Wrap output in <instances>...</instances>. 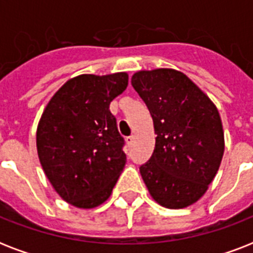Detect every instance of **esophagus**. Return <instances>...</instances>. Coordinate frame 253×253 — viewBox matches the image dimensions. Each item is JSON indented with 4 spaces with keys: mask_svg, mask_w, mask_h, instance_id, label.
I'll list each match as a JSON object with an SVG mask.
<instances>
[{
    "mask_svg": "<svg viewBox=\"0 0 253 253\" xmlns=\"http://www.w3.org/2000/svg\"><path fill=\"white\" fill-rule=\"evenodd\" d=\"M126 142H127V144H128V146H132V143H134V136H127L126 138Z\"/></svg>",
    "mask_w": 253,
    "mask_h": 253,
    "instance_id": "1",
    "label": "esophagus"
}]
</instances>
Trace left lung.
<instances>
[{"label":"left lung","instance_id":"left-lung-1","mask_svg":"<svg viewBox=\"0 0 253 253\" xmlns=\"http://www.w3.org/2000/svg\"><path fill=\"white\" fill-rule=\"evenodd\" d=\"M131 84L154 121L155 150L140 166L158 204L182 209L208 190L222 162L224 138L215 105L189 77L174 69L140 71Z\"/></svg>","mask_w":253,"mask_h":253}]
</instances>
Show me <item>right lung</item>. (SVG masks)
Wrapping results in <instances>:
<instances>
[{"mask_svg": "<svg viewBox=\"0 0 253 253\" xmlns=\"http://www.w3.org/2000/svg\"><path fill=\"white\" fill-rule=\"evenodd\" d=\"M127 84L123 72L81 75L67 81L42 114L38 156L55 190L73 206L103 204L125 168V139L109 106Z\"/></svg>", "mask_w": 253, "mask_h": 253, "instance_id": "add662e5", "label": "right lung"}]
</instances>
